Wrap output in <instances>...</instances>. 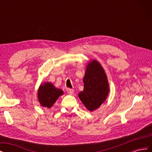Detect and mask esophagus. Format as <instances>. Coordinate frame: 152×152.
<instances>
[{"instance_id":"34e87169","label":"esophagus","mask_w":152,"mask_h":152,"mask_svg":"<svg viewBox=\"0 0 152 152\" xmlns=\"http://www.w3.org/2000/svg\"><path fill=\"white\" fill-rule=\"evenodd\" d=\"M67 93H68L69 94L72 95L73 93H74V90L72 89H67Z\"/></svg>"}]
</instances>
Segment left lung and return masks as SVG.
Returning <instances> with one entry per match:
<instances>
[{
    "instance_id": "1",
    "label": "left lung",
    "mask_w": 152,
    "mask_h": 152,
    "mask_svg": "<svg viewBox=\"0 0 152 152\" xmlns=\"http://www.w3.org/2000/svg\"><path fill=\"white\" fill-rule=\"evenodd\" d=\"M83 81L84 90L79 97L89 111H94L104 102L109 93L107 75L97 61H92L87 65Z\"/></svg>"
}]
</instances>
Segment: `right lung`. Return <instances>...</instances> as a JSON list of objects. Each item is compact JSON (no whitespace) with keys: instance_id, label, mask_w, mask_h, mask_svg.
Here are the masks:
<instances>
[{"instance_id":"add662e5","label":"right lung","mask_w":152,"mask_h":152,"mask_svg":"<svg viewBox=\"0 0 152 152\" xmlns=\"http://www.w3.org/2000/svg\"><path fill=\"white\" fill-rule=\"evenodd\" d=\"M63 94L62 90L57 89L51 83L42 84L38 91V98L42 107L50 108L59 96Z\"/></svg>"}]
</instances>
